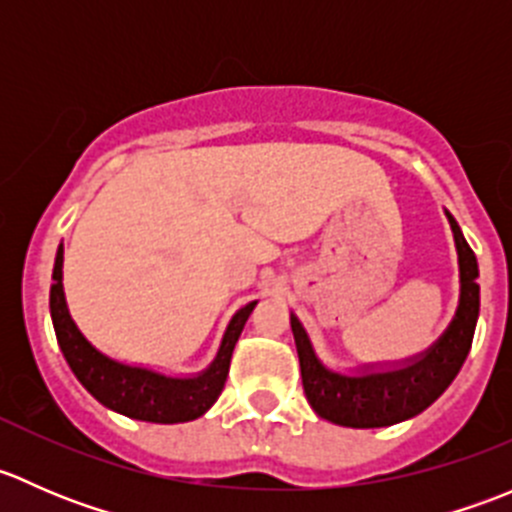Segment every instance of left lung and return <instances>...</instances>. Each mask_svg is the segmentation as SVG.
Listing matches in <instances>:
<instances>
[{"mask_svg": "<svg viewBox=\"0 0 512 512\" xmlns=\"http://www.w3.org/2000/svg\"><path fill=\"white\" fill-rule=\"evenodd\" d=\"M446 218L458 252L461 294L451 324L423 352L396 361L361 364L352 371L329 369L314 352L312 339L297 314L289 312L304 394L317 416L347 428L394 426L426 411L456 379L471 352L480 312V287L476 255L448 210Z\"/></svg>", "mask_w": 512, "mask_h": 512, "instance_id": "left-lung-1", "label": "left lung"}]
</instances>
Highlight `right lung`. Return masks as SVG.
Instances as JSON below:
<instances>
[{"label": "right lung", "instance_id": "obj_1", "mask_svg": "<svg viewBox=\"0 0 512 512\" xmlns=\"http://www.w3.org/2000/svg\"><path fill=\"white\" fill-rule=\"evenodd\" d=\"M255 304L257 299L247 302L245 307L232 314L218 354L210 361L208 369L190 376H173L151 369V366L111 359L108 354L98 352L94 344L81 334V329L71 319L64 294V245H59V250H56L49 294L56 342H59L66 364L71 366L81 386L106 409L148 423L195 421L218 401L227 371H230L232 349H235Z\"/></svg>", "mask_w": 512, "mask_h": 512}]
</instances>
